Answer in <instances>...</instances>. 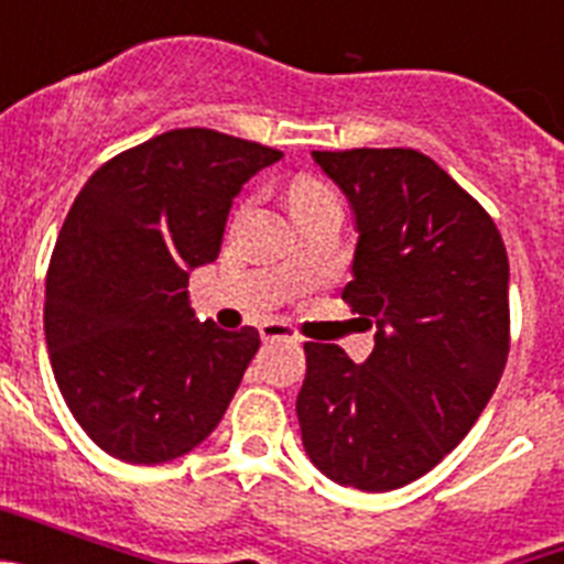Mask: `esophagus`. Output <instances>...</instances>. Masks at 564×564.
I'll return each mask as SVG.
<instances>
[{"mask_svg":"<svg viewBox=\"0 0 564 564\" xmlns=\"http://www.w3.org/2000/svg\"><path fill=\"white\" fill-rule=\"evenodd\" d=\"M259 336H262V341H276V338H285V341L293 344L302 341V338H299L291 327L282 325V322H265V325L259 327Z\"/></svg>","mask_w":564,"mask_h":564,"instance_id":"obj_1","label":"esophagus"}]
</instances>
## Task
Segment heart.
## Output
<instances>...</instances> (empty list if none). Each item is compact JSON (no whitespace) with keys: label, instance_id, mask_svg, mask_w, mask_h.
Returning a JSON list of instances; mask_svg holds the SVG:
<instances>
[{"label":"heart","instance_id":"obj_1","mask_svg":"<svg viewBox=\"0 0 564 564\" xmlns=\"http://www.w3.org/2000/svg\"><path fill=\"white\" fill-rule=\"evenodd\" d=\"M333 197H336V194H333L325 183L313 181V177H299L291 186V192H288V203H291L293 214L305 212V208L316 206V203L333 200Z\"/></svg>","mask_w":564,"mask_h":564}]
</instances>
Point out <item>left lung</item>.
Instances as JSON below:
<instances>
[{"instance_id":"left-lung-1","label":"left lung","mask_w":564,"mask_h":564,"mask_svg":"<svg viewBox=\"0 0 564 564\" xmlns=\"http://www.w3.org/2000/svg\"><path fill=\"white\" fill-rule=\"evenodd\" d=\"M344 192L358 242L344 302L376 325L364 364L305 344L296 398L313 466L392 491L455 449L508 358V257L486 208L415 149L313 152Z\"/></svg>"}]
</instances>
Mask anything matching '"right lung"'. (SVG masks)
Masks as SVG:
<instances>
[{
	"instance_id": "obj_1",
	"label": "right lung",
	"mask_w": 564,
	"mask_h": 564,
	"mask_svg": "<svg viewBox=\"0 0 564 564\" xmlns=\"http://www.w3.org/2000/svg\"><path fill=\"white\" fill-rule=\"evenodd\" d=\"M279 158L214 129H172L78 192L50 257L44 338L69 412L107 455L169 463L226 415L259 333L194 316L188 273L217 259L234 197Z\"/></svg>"
}]
</instances>
